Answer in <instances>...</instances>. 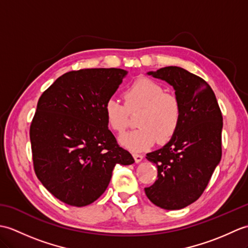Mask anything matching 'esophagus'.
I'll list each match as a JSON object with an SVG mask.
<instances>
[{
    "label": "esophagus",
    "instance_id": "obj_1",
    "mask_svg": "<svg viewBox=\"0 0 248 248\" xmlns=\"http://www.w3.org/2000/svg\"><path fill=\"white\" fill-rule=\"evenodd\" d=\"M133 157L136 163H140L141 160H143V155H140V154H133Z\"/></svg>",
    "mask_w": 248,
    "mask_h": 248
}]
</instances>
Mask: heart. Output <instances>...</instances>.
Returning a JSON list of instances; mask_svg holds the SVG:
<instances>
[{"mask_svg":"<svg viewBox=\"0 0 248 248\" xmlns=\"http://www.w3.org/2000/svg\"><path fill=\"white\" fill-rule=\"evenodd\" d=\"M124 105L109 98L104 104V116L110 130L124 133L129 127L128 112L140 109L135 124L138 128L121 136L120 143L132 151L149 148L157 140L164 144L171 140L180 127L182 107L175 93L148 78H140L123 93Z\"/></svg>","mask_w":248,"mask_h":248,"instance_id":"obj_1","label":"heart"}]
</instances>
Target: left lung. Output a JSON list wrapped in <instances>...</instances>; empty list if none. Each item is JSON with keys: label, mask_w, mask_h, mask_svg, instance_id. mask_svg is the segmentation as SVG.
I'll list each match as a JSON object with an SVG mask.
<instances>
[{"label": "left lung", "mask_w": 248, "mask_h": 248, "mask_svg": "<svg viewBox=\"0 0 248 248\" xmlns=\"http://www.w3.org/2000/svg\"><path fill=\"white\" fill-rule=\"evenodd\" d=\"M148 75L173 87L182 119L164 147L147 154L157 167V179L145 193L157 207L179 210L202 196L220 161L223 116L212 88L200 77L176 66Z\"/></svg>", "instance_id": "1"}]
</instances>
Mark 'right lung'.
Returning <instances> with one entry per match:
<instances>
[{"label":"right lung","mask_w":248,"mask_h":248,"mask_svg":"<svg viewBox=\"0 0 248 248\" xmlns=\"http://www.w3.org/2000/svg\"><path fill=\"white\" fill-rule=\"evenodd\" d=\"M118 68L69 71L46 89L30 128L34 170L61 202L84 207L107 189L116 164H133L108 128L104 104L127 76Z\"/></svg>","instance_id":"add662e5"}]
</instances>
